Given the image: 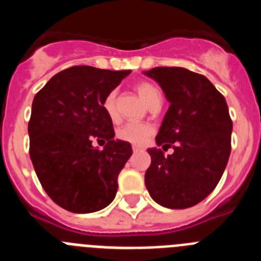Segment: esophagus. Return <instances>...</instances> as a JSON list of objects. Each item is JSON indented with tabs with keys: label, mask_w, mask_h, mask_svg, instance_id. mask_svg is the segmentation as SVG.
Returning a JSON list of instances; mask_svg holds the SVG:
<instances>
[{
	"label": "esophagus",
	"mask_w": 261,
	"mask_h": 261,
	"mask_svg": "<svg viewBox=\"0 0 261 261\" xmlns=\"http://www.w3.org/2000/svg\"><path fill=\"white\" fill-rule=\"evenodd\" d=\"M132 150L135 151V153H137V151L144 150V147H142V146H138V145H132Z\"/></svg>",
	"instance_id": "34e87169"
}]
</instances>
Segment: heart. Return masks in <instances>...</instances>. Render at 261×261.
I'll use <instances>...</instances> for the list:
<instances>
[{"label":"heart","instance_id":"b5f03b06","mask_svg":"<svg viewBox=\"0 0 261 261\" xmlns=\"http://www.w3.org/2000/svg\"><path fill=\"white\" fill-rule=\"evenodd\" d=\"M136 90H137L138 95L141 96V99L146 103L149 107L153 105L156 100H162V94L159 91L158 87L155 85L150 84V82H138L136 85ZM103 110H105L106 115L110 117L112 121L117 120V107H116V91H110L107 95L103 99ZM153 135V128L150 125L144 123H126L124 124L121 128L117 129L116 136L120 141H125L128 144L133 145H142L147 138Z\"/></svg>","mask_w":261,"mask_h":261}]
</instances>
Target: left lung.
Instances as JSON below:
<instances>
[{"mask_svg": "<svg viewBox=\"0 0 261 261\" xmlns=\"http://www.w3.org/2000/svg\"><path fill=\"white\" fill-rule=\"evenodd\" d=\"M145 74L155 80L170 102L155 141L147 149L151 163L145 184L151 199L170 209L199 204L214 190L231 151L232 121L222 94L205 75L184 68H153Z\"/></svg>", "mask_w": 261, "mask_h": 261, "instance_id": "obj_1", "label": "left lung"}]
</instances>
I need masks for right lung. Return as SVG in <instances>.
Listing matches in <instances>:
<instances>
[{
  "mask_svg": "<svg viewBox=\"0 0 261 261\" xmlns=\"http://www.w3.org/2000/svg\"><path fill=\"white\" fill-rule=\"evenodd\" d=\"M129 73L71 66L53 75L34 98L30 158L47 195L66 211L93 213L116 196L117 176L132 146L114 140L102 103ZM94 139L108 144L98 149Z\"/></svg>",
  "mask_w": 261,
  "mask_h": 261,
  "instance_id": "1",
  "label": "right lung"
}]
</instances>
